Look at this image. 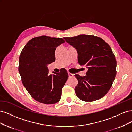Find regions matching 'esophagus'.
I'll return each mask as SVG.
<instances>
[{"mask_svg":"<svg viewBox=\"0 0 132 132\" xmlns=\"http://www.w3.org/2000/svg\"><path fill=\"white\" fill-rule=\"evenodd\" d=\"M68 77L69 78L73 77H74V74H71V73H68Z\"/></svg>","mask_w":132,"mask_h":132,"instance_id":"obj_1","label":"esophagus"}]
</instances>
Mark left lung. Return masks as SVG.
<instances>
[{
  "label": "left lung",
  "instance_id": "8db88e82",
  "mask_svg": "<svg viewBox=\"0 0 132 132\" xmlns=\"http://www.w3.org/2000/svg\"><path fill=\"white\" fill-rule=\"evenodd\" d=\"M64 39L77 50L79 65L87 69L84 77L74 75L78 81L75 87L77 97L88 102L101 98L110 89L116 75V59L110 46L93 35Z\"/></svg>",
  "mask_w": 132,
  "mask_h": 132
}]
</instances>
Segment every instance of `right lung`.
<instances>
[{"label": "right lung", "instance_id": "right-lung-1", "mask_svg": "<svg viewBox=\"0 0 132 132\" xmlns=\"http://www.w3.org/2000/svg\"><path fill=\"white\" fill-rule=\"evenodd\" d=\"M64 42L62 38L35 37L27 43L20 55L19 71L22 82L38 102L54 104L61 98L68 74L65 69L50 74L47 66L55 61L57 47Z\"/></svg>", "mask_w": 132, "mask_h": 132}]
</instances>
